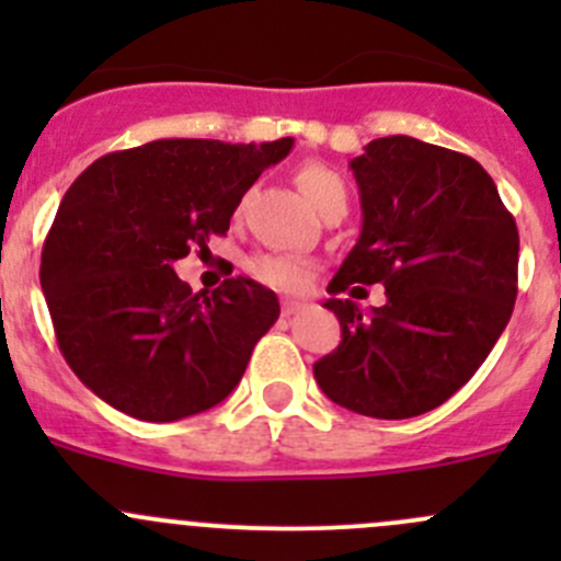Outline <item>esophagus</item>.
I'll list each match as a JSON object with an SVG mask.
<instances>
[{
    "instance_id": "1",
    "label": "esophagus",
    "mask_w": 561,
    "mask_h": 561,
    "mask_svg": "<svg viewBox=\"0 0 561 561\" xmlns=\"http://www.w3.org/2000/svg\"><path fill=\"white\" fill-rule=\"evenodd\" d=\"M301 307H304L301 301H293V298H285V301H282V314L290 317V314H296Z\"/></svg>"
}]
</instances>
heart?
Listing matches in <instances>:
<instances>
[{
  "instance_id": "b5f03b06",
  "label": "heart",
  "mask_w": 561,
  "mask_h": 561,
  "mask_svg": "<svg viewBox=\"0 0 561 561\" xmlns=\"http://www.w3.org/2000/svg\"><path fill=\"white\" fill-rule=\"evenodd\" d=\"M298 186H301L304 197L312 203L317 211H322V208H328L336 201H347V186H344L342 175L333 173L325 165H304L298 171ZM249 271L260 282L279 287V290H307L314 279V263H309L307 257H296V254L285 252L257 254L249 263Z\"/></svg>"
}]
</instances>
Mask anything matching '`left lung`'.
Returning <instances> with one entry per match:
<instances>
[{
	"label": "left lung",
	"instance_id": "left-lung-1",
	"mask_svg": "<svg viewBox=\"0 0 561 561\" xmlns=\"http://www.w3.org/2000/svg\"><path fill=\"white\" fill-rule=\"evenodd\" d=\"M364 225L325 309L342 342L314 364L339 407L401 421L448 401L505 331L518 293V228L480 162L410 135L371 140L350 162ZM387 285L360 313L350 284ZM364 290V287H355Z\"/></svg>",
	"mask_w": 561,
	"mask_h": 561
}]
</instances>
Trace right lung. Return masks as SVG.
Segmentation results:
<instances>
[{"label": "right lung", "mask_w": 561, "mask_h": 561, "mask_svg": "<svg viewBox=\"0 0 561 561\" xmlns=\"http://www.w3.org/2000/svg\"><path fill=\"white\" fill-rule=\"evenodd\" d=\"M293 138L151 140L87 168L56 211L39 285L78 380L124 415L171 423L228 399L276 293L249 276L192 293L173 263L225 236L241 197Z\"/></svg>", "instance_id": "obj_1"}]
</instances>
